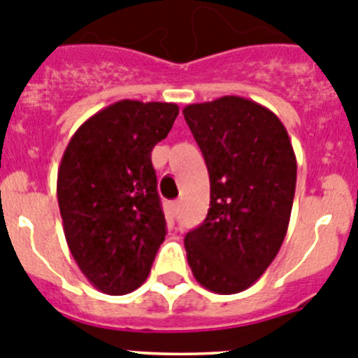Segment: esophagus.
Masks as SVG:
<instances>
[{"label":"esophagus","instance_id":"esophagus-1","mask_svg":"<svg viewBox=\"0 0 358 358\" xmlns=\"http://www.w3.org/2000/svg\"><path fill=\"white\" fill-rule=\"evenodd\" d=\"M169 208H171V214L173 215L178 214V210H180V201H178V199H176V201H173L171 207H169Z\"/></svg>","mask_w":358,"mask_h":358}]
</instances>
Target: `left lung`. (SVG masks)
Listing matches in <instances>:
<instances>
[{"mask_svg": "<svg viewBox=\"0 0 358 358\" xmlns=\"http://www.w3.org/2000/svg\"><path fill=\"white\" fill-rule=\"evenodd\" d=\"M183 117L210 176V208L185 235L187 262L217 294L246 291L280 251L296 189V155L278 119L241 96L192 103Z\"/></svg>", "mask_w": 358, "mask_h": 358, "instance_id": "left-lung-1", "label": "left lung"}]
</instances>
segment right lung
<instances>
[{
    "mask_svg": "<svg viewBox=\"0 0 358 358\" xmlns=\"http://www.w3.org/2000/svg\"><path fill=\"white\" fill-rule=\"evenodd\" d=\"M178 105L121 99L71 137L57 196L80 271L105 294L135 291L166 239L151 150L173 128Z\"/></svg>",
    "mask_w": 358,
    "mask_h": 358,
    "instance_id": "add662e5",
    "label": "right lung"
}]
</instances>
